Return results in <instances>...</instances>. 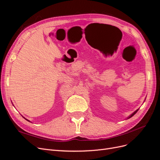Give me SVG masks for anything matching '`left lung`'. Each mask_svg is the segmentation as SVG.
I'll list each match as a JSON object with an SVG mask.
<instances>
[{
	"label": "left lung",
	"mask_w": 160,
	"mask_h": 160,
	"mask_svg": "<svg viewBox=\"0 0 160 160\" xmlns=\"http://www.w3.org/2000/svg\"><path fill=\"white\" fill-rule=\"evenodd\" d=\"M138 111V109H137L136 111H134V112H133V113H132V115H131L130 116H129V117H128V119H129V118H132V116H133V115H135V113H137V111Z\"/></svg>",
	"instance_id": "1"
}]
</instances>
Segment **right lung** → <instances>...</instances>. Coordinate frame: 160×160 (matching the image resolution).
I'll return each instance as SVG.
<instances>
[{
  "label": "right lung",
  "instance_id": "right-lung-1",
  "mask_svg": "<svg viewBox=\"0 0 160 160\" xmlns=\"http://www.w3.org/2000/svg\"><path fill=\"white\" fill-rule=\"evenodd\" d=\"M27 121H28V120H27ZM28 122H29V121H28Z\"/></svg>",
  "mask_w": 160,
  "mask_h": 160
}]
</instances>
